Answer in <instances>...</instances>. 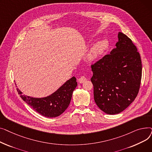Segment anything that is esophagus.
<instances>
[{"label": "esophagus", "instance_id": "obj_1", "mask_svg": "<svg viewBox=\"0 0 152 152\" xmlns=\"http://www.w3.org/2000/svg\"><path fill=\"white\" fill-rule=\"evenodd\" d=\"M86 80H87V79L85 76H81L80 78L78 79V81H79V83H83Z\"/></svg>", "mask_w": 152, "mask_h": 152}]
</instances>
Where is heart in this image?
I'll list each match as a JSON object with an SVG mask.
<instances>
[{
	"mask_svg": "<svg viewBox=\"0 0 152 152\" xmlns=\"http://www.w3.org/2000/svg\"><path fill=\"white\" fill-rule=\"evenodd\" d=\"M108 45V42L105 39L100 40L95 42L87 54V59L89 61L97 60L105 52Z\"/></svg>",
	"mask_w": 152,
	"mask_h": 152,
	"instance_id": "b5f03b06",
	"label": "heart"
}]
</instances>
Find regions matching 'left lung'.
I'll return each instance as SVG.
<instances>
[{"label": "left lung", "mask_w": 152, "mask_h": 152, "mask_svg": "<svg viewBox=\"0 0 152 152\" xmlns=\"http://www.w3.org/2000/svg\"><path fill=\"white\" fill-rule=\"evenodd\" d=\"M116 47L91 66L94 100L108 115L121 113L138 94L142 62L131 39L119 32Z\"/></svg>", "instance_id": "obj_1"}]
</instances>
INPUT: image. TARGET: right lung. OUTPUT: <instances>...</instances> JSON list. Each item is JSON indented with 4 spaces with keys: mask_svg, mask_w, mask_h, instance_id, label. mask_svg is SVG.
Returning <instances> with one entry per match:
<instances>
[{
    "mask_svg": "<svg viewBox=\"0 0 152 152\" xmlns=\"http://www.w3.org/2000/svg\"><path fill=\"white\" fill-rule=\"evenodd\" d=\"M77 84L73 76L49 96L42 98L31 97L23 95L17 88L20 97L36 112L45 117L55 118L61 115L68 107L72 94Z\"/></svg>",
    "mask_w": 152,
    "mask_h": 152,
    "instance_id": "right-lung-1",
    "label": "right lung"
}]
</instances>
